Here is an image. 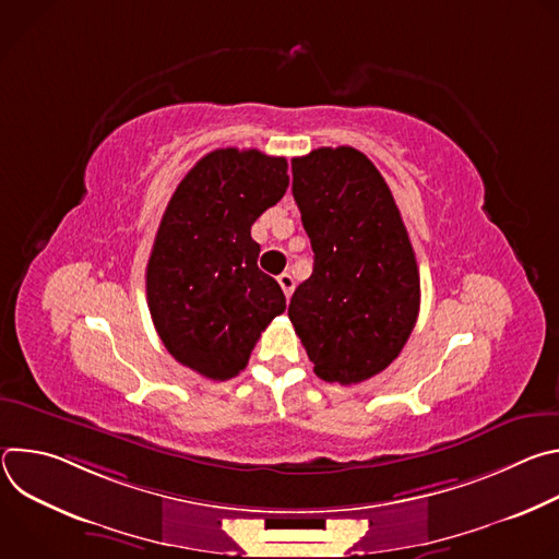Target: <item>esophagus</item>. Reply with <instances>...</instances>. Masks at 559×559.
I'll use <instances>...</instances> for the list:
<instances>
[{"label":"esophagus","mask_w":559,"mask_h":559,"mask_svg":"<svg viewBox=\"0 0 559 559\" xmlns=\"http://www.w3.org/2000/svg\"><path fill=\"white\" fill-rule=\"evenodd\" d=\"M278 285H281V289L285 292V296L289 298V296H292V292H294V278H292V274L283 272V274L278 276Z\"/></svg>","instance_id":"esophagus-1"}]
</instances>
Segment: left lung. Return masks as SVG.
I'll use <instances>...</instances> for the list:
<instances>
[{
    "label": "left lung",
    "instance_id": "left-lung-1",
    "mask_svg": "<svg viewBox=\"0 0 559 559\" xmlns=\"http://www.w3.org/2000/svg\"><path fill=\"white\" fill-rule=\"evenodd\" d=\"M292 175L313 272L289 321L318 378L356 384L386 369L416 328V254L389 186L356 147L311 150L292 158Z\"/></svg>",
    "mask_w": 559,
    "mask_h": 559
}]
</instances>
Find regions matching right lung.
Masks as SVG:
<instances>
[{
  "mask_svg": "<svg viewBox=\"0 0 559 559\" xmlns=\"http://www.w3.org/2000/svg\"><path fill=\"white\" fill-rule=\"evenodd\" d=\"M289 186L287 158L221 147L177 186L145 270L152 323L181 365L227 380L285 311L281 285L257 265L254 221Z\"/></svg>",
  "mask_w": 559,
  "mask_h": 559,
  "instance_id": "1",
  "label": "right lung"
}]
</instances>
